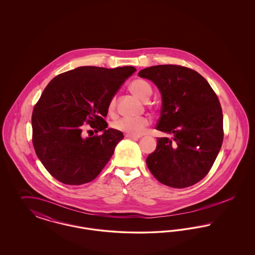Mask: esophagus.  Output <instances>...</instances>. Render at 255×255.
<instances>
[{
	"label": "esophagus",
	"instance_id": "34e87169",
	"mask_svg": "<svg viewBox=\"0 0 255 255\" xmlns=\"http://www.w3.org/2000/svg\"><path fill=\"white\" fill-rule=\"evenodd\" d=\"M125 136H126V137H128V138H133V139H137V138L141 137L140 135H132V134H128V133H126V134H125Z\"/></svg>",
	"mask_w": 255,
	"mask_h": 255
}]
</instances>
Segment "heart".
<instances>
[{
  "label": "heart",
  "instance_id": "b5f03b06",
  "mask_svg": "<svg viewBox=\"0 0 255 255\" xmlns=\"http://www.w3.org/2000/svg\"><path fill=\"white\" fill-rule=\"evenodd\" d=\"M130 90L135 96L147 101L152 95V87L143 79H135L130 85ZM116 109V98L113 97L110 101L108 111L109 113H114ZM151 120L146 117L141 118H122L113 122V128L123 133L140 135L144 133L146 128L150 125Z\"/></svg>",
  "mask_w": 255,
  "mask_h": 255
}]
</instances>
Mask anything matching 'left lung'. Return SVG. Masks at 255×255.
<instances>
[{"label": "left lung", "mask_w": 255, "mask_h": 255, "mask_svg": "<svg viewBox=\"0 0 255 255\" xmlns=\"http://www.w3.org/2000/svg\"><path fill=\"white\" fill-rule=\"evenodd\" d=\"M138 76L158 87L162 106L156 129L173 134L158 137L156 150L146 159L158 182L174 188L203 180L218 156L224 139L223 112L206 79L178 65L146 68Z\"/></svg>", "instance_id": "obj_1"}]
</instances>
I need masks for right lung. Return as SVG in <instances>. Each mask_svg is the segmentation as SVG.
I'll list each match as a JSON object with an SVG mask.
<instances>
[{"mask_svg":"<svg viewBox=\"0 0 255 255\" xmlns=\"http://www.w3.org/2000/svg\"><path fill=\"white\" fill-rule=\"evenodd\" d=\"M135 71L132 66L79 67L57 75L45 88L32 112V143L37 157L57 181L84 184L107 164L124 135L107 129L104 119L111 99ZM84 124L104 133L87 138Z\"/></svg>","mask_w":255,"mask_h":255,"instance_id":"obj_1","label":"right lung"}]
</instances>
